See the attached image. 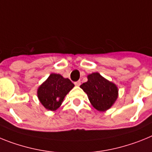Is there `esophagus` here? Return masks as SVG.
<instances>
[{"mask_svg":"<svg viewBox=\"0 0 152 152\" xmlns=\"http://www.w3.org/2000/svg\"><path fill=\"white\" fill-rule=\"evenodd\" d=\"M74 84H75V86H80V84H81V82L79 80V81H77V82H75Z\"/></svg>","mask_w":152,"mask_h":152,"instance_id":"34e87169","label":"esophagus"}]
</instances>
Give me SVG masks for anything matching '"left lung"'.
<instances>
[{"instance_id":"8db88e82","label":"left lung","mask_w":152,"mask_h":152,"mask_svg":"<svg viewBox=\"0 0 152 152\" xmlns=\"http://www.w3.org/2000/svg\"><path fill=\"white\" fill-rule=\"evenodd\" d=\"M87 79V82L82 84L80 88L87 94L92 106L99 112H105L110 109L118 99L117 86L99 72L89 74Z\"/></svg>"}]
</instances>
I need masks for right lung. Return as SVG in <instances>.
I'll use <instances>...</instances> for the list:
<instances>
[{
	"label": "right lung",
	"mask_w": 152,
	"mask_h": 152,
	"mask_svg": "<svg viewBox=\"0 0 152 152\" xmlns=\"http://www.w3.org/2000/svg\"><path fill=\"white\" fill-rule=\"evenodd\" d=\"M74 87L68 78L60 74L51 73L47 80L38 87L37 97L40 103L47 110L56 111L71 89Z\"/></svg>",
	"instance_id": "right-lung-1"
}]
</instances>
